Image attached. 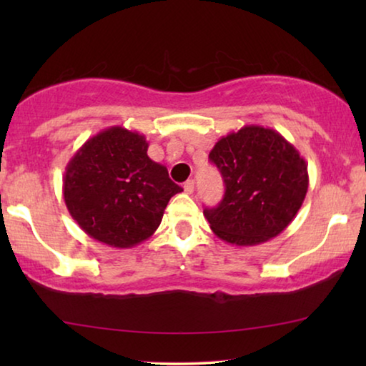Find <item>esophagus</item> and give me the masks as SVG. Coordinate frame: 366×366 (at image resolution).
Wrapping results in <instances>:
<instances>
[{"label":"esophagus","mask_w":366,"mask_h":366,"mask_svg":"<svg viewBox=\"0 0 366 366\" xmlns=\"http://www.w3.org/2000/svg\"><path fill=\"white\" fill-rule=\"evenodd\" d=\"M184 192L185 194H192V192H194V181H192V179H189L187 182H184Z\"/></svg>","instance_id":"esophagus-1"}]
</instances>
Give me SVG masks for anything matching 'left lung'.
I'll return each mask as SVG.
<instances>
[{"label":"left lung","mask_w":366,"mask_h":366,"mask_svg":"<svg viewBox=\"0 0 366 366\" xmlns=\"http://www.w3.org/2000/svg\"><path fill=\"white\" fill-rule=\"evenodd\" d=\"M209 159L226 192L203 214L221 240L237 247L268 242L299 213L308 190L307 161L274 129L240 127L216 142Z\"/></svg>","instance_id":"obj_1"}]
</instances>
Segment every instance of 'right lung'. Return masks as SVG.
<instances>
[{"label": "right lung", "mask_w": 366, "mask_h": 366, "mask_svg": "<svg viewBox=\"0 0 366 366\" xmlns=\"http://www.w3.org/2000/svg\"><path fill=\"white\" fill-rule=\"evenodd\" d=\"M147 150L144 134L113 126L90 137L69 159L64 203L92 239L116 249L142 244L158 229L171 197L182 192Z\"/></svg>", "instance_id": "1"}]
</instances>
